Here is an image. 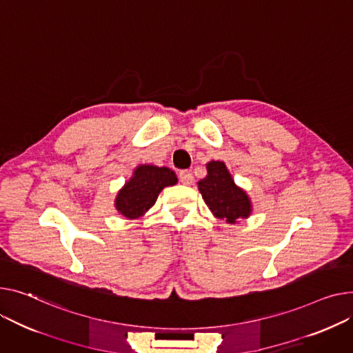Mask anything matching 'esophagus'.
<instances>
[{
	"label": "esophagus",
	"instance_id": "1",
	"mask_svg": "<svg viewBox=\"0 0 353 353\" xmlns=\"http://www.w3.org/2000/svg\"><path fill=\"white\" fill-rule=\"evenodd\" d=\"M180 181L184 185H189L193 183V174L189 170H181L180 172Z\"/></svg>",
	"mask_w": 353,
	"mask_h": 353
}]
</instances>
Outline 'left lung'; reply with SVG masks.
<instances>
[{"label":"left lung","instance_id":"8db88e82","mask_svg":"<svg viewBox=\"0 0 353 353\" xmlns=\"http://www.w3.org/2000/svg\"><path fill=\"white\" fill-rule=\"evenodd\" d=\"M207 176L197 181L199 192L214 217L227 224L247 220L252 213V203L247 192L234 181L225 163L211 160L205 164Z\"/></svg>","mask_w":353,"mask_h":353}]
</instances>
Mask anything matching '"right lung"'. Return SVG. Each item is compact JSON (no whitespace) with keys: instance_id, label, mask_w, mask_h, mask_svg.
Masks as SVG:
<instances>
[{"instance_id":"1","label":"right lung","mask_w":353,"mask_h":353,"mask_svg":"<svg viewBox=\"0 0 353 353\" xmlns=\"http://www.w3.org/2000/svg\"><path fill=\"white\" fill-rule=\"evenodd\" d=\"M176 173L166 168L153 164H139L130 179L123 184L114 197V208L122 217L137 220L154 205L164 187L177 183Z\"/></svg>"}]
</instances>
